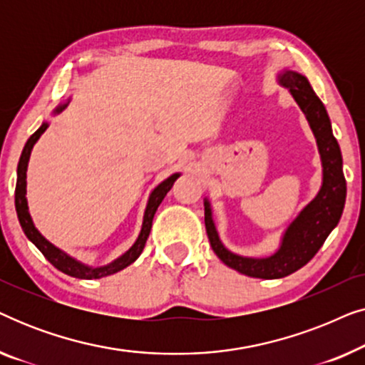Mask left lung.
Returning a JSON list of instances; mask_svg holds the SVG:
<instances>
[{
    "mask_svg": "<svg viewBox=\"0 0 365 365\" xmlns=\"http://www.w3.org/2000/svg\"><path fill=\"white\" fill-rule=\"evenodd\" d=\"M279 81L289 88L302 113L311 124L317 139L319 153L322 159V187L316 197L304 207L296 221L287 227L282 237V246L271 257L251 259L232 254L219 241L214 227L211 207L204 202V222L212 251L231 269L246 274L249 277L279 279L296 272L297 269L316 256L329 234L337 226L346 204V178L342 173V154L337 139L334 138L331 119L321 99L316 96L307 78L294 71H284Z\"/></svg>",
    "mask_w": 365,
    "mask_h": 365,
    "instance_id": "left-lung-1",
    "label": "left lung"
}]
</instances>
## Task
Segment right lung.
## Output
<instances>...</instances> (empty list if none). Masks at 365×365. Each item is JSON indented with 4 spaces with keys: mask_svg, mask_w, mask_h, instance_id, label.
Segmentation results:
<instances>
[{
    "mask_svg": "<svg viewBox=\"0 0 365 365\" xmlns=\"http://www.w3.org/2000/svg\"><path fill=\"white\" fill-rule=\"evenodd\" d=\"M63 109H64V106L58 108L56 113L63 111ZM46 129H48V124L44 123L43 126L39 128L36 133L31 134V138H29L28 143L24 144L21 158H19L16 191H14V204H16V212H18L19 224H21L23 231H24V234H26V237L29 239V241H31L34 246H36L39 251L43 252V256L46 257L48 261L51 262L53 266L58 269V271L68 274V276H71V277H78V279H99V277H104V276H111V274L121 271V269L128 267L129 264H133L139 257V254L143 252L144 244H146L148 237H149V232H151L153 217H154V214H156V211H158V206L163 202L164 196H166V194L169 192V189L173 187L174 181H176V179L179 178V174H173V176H169L166 181H163L151 192V196H149V201H148L146 212H144V221H143L141 234H139L138 241L134 242V246L129 249L126 254H123L121 257L116 259V261L109 264V266H104V267H88V266H84V264L78 262L76 259H73L71 256H68V254H64L63 251H59V249L54 247L51 242H48L46 239H44L41 234L38 232V229L34 227V224L31 221V216H29V212H28V202H26V169H28V161H29V156H31V149L34 146V143L38 141L39 136H41V134L46 131Z\"/></svg>",
    "mask_w": 365,
    "mask_h": 365,
    "instance_id": "obj_1",
    "label": "right lung"
}]
</instances>
